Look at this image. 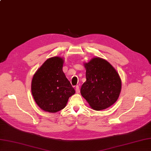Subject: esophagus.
Returning a JSON list of instances; mask_svg holds the SVG:
<instances>
[{
  "label": "esophagus",
  "mask_w": 151,
  "mask_h": 151,
  "mask_svg": "<svg viewBox=\"0 0 151 151\" xmlns=\"http://www.w3.org/2000/svg\"><path fill=\"white\" fill-rule=\"evenodd\" d=\"M76 93H79L80 92V89H79V86L78 85L76 86Z\"/></svg>",
  "instance_id": "obj_1"
}]
</instances>
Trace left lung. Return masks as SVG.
<instances>
[{
    "label": "left lung",
    "mask_w": 151,
    "mask_h": 151,
    "mask_svg": "<svg viewBox=\"0 0 151 151\" xmlns=\"http://www.w3.org/2000/svg\"><path fill=\"white\" fill-rule=\"evenodd\" d=\"M86 81L81 93L91 108L96 111L108 108L118 99L122 83L113 66L101 58H94L84 63Z\"/></svg>",
    "instance_id": "8db88e82"
}]
</instances>
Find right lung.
<instances>
[{
    "mask_svg": "<svg viewBox=\"0 0 151 151\" xmlns=\"http://www.w3.org/2000/svg\"><path fill=\"white\" fill-rule=\"evenodd\" d=\"M63 58L48 59L33 76L31 91L36 103L43 111L56 113L63 109L75 90L63 72Z\"/></svg>",
    "mask_w": 151,
    "mask_h": 151,
    "instance_id": "obj_1",
    "label": "right lung"
}]
</instances>
